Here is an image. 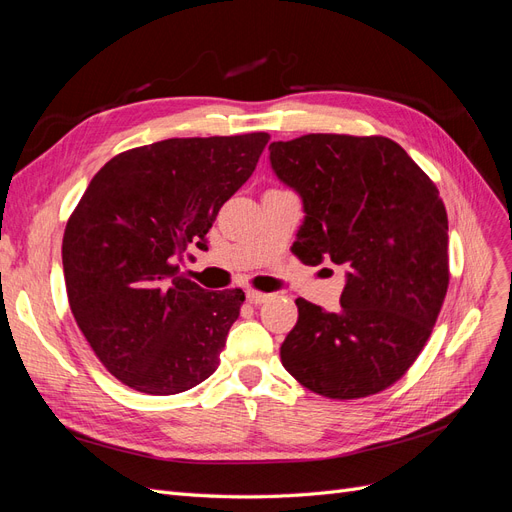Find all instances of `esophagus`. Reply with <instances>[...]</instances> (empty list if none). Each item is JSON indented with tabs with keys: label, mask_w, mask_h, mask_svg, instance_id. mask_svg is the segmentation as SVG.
I'll list each match as a JSON object with an SVG mask.
<instances>
[{
	"label": "esophagus",
	"mask_w": 512,
	"mask_h": 512,
	"mask_svg": "<svg viewBox=\"0 0 512 512\" xmlns=\"http://www.w3.org/2000/svg\"><path fill=\"white\" fill-rule=\"evenodd\" d=\"M247 301H250L252 305H262V303H267L269 299H271V294H267V292H256V290H247Z\"/></svg>",
	"instance_id": "esophagus-1"
}]
</instances>
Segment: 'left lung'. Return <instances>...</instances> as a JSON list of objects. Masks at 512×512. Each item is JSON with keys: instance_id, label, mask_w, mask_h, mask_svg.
I'll list each match as a JSON object with an SVG mask.
<instances>
[{"instance_id": "8db88e82", "label": "left lung", "mask_w": 512, "mask_h": 512, "mask_svg": "<svg viewBox=\"0 0 512 512\" xmlns=\"http://www.w3.org/2000/svg\"><path fill=\"white\" fill-rule=\"evenodd\" d=\"M275 177L299 194L294 254L346 265L342 309L297 299L282 365L309 391L367 397L421 354L448 288V218L433 181L384 136L305 134L269 145Z\"/></svg>"}]
</instances>
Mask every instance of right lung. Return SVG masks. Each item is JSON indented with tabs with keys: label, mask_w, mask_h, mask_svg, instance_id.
Here are the masks:
<instances>
[{
	"label": "right lung",
	"mask_w": 512,
	"mask_h": 512,
	"mask_svg": "<svg viewBox=\"0 0 512 512\" xmlns=\"http://www.w3.org/2000/svg\"><path fill=\"white\" fill-rule=\"evenodd\" d=\"M267 132L168 138L108 160L70 215L61 260L76 324L111 374L147 395H175L220 363L243 290L185 280L188 245L250 179Z\"/></svg>",
	"instance_id": "1"
}]
</instances>
